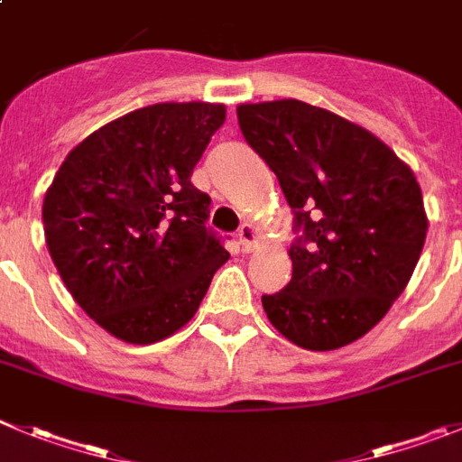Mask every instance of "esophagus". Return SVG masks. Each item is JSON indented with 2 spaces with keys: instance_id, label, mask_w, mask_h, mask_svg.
<instances>
[{
  "instance_id": "34e87169",
  "label": "esophagus",
  "mask_w": 462,
  "mask_h": 462,
  "mask_svg": "<svg viewBox=\"0 0 462 462\" xmlns=\"http://www.w3.org/2000/svg\"><path fill=\"white\" fill-rule=\"evenodd\" d=\"M238 240H240V245H243V252H252L254 245H256V228H254L249 222L240 224Z\"/></svg>"
}]
</instances>
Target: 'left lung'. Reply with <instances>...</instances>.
Instances as JSON below:
<instances>
[{
	"instance_id": "1",
	"label": "left lung",
	"mask_w": 462,
	"mask_h": 462,
	"mask_svg": "<svg viewBox=\"0 0 462 462\" xmlns=\"http://www.w3.org/2000/svg\"><path fill=\"white\" fill-rule=\"evenodd\" d=\"M249 146L293 208V277L263 295L270 323L307 350L357 341L408 286L424 249L421 188L387 143L302 100L240 105Z\"/></svg>"
}]
</instances>
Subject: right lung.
I'll return each instance as SVG.
<instances>
[{
	"instance_id": "right-lung-1",
	"label": "right lung",
	"mask_w": 462,
	"mask_h": 462,
	"mask_svg": "<svg viewBox=\"0 0 462 462\" xmlns=\"http://www.w3.org/2000/svg\"><path fill=\"white\" fill-rule=\"evenodd\" d=\"M224 105L158 103L88 134L45 192L50 256L75 302L128 344L183 328L226 263L189 180Z\"/></svg>"
}]
</instances>
